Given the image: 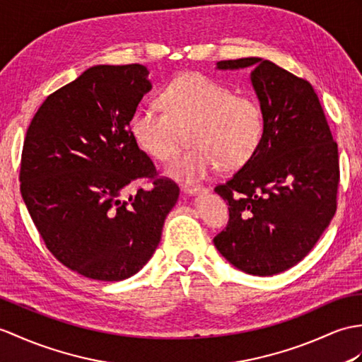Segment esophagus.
I'll use <instances>...</instances> for the list:
<instances>
[{"instance_id": "esophagus-1", "label": "esophagus", "mask_w": 362, "mask_h": 362, "mask_svg": "<svg viewBox=\"0 0 362 362\" xmlns=\"http://www.w3.org/2000/svg\"><path fill=\"white\" fill-rule=\"evenodd\" d=\"M182 191L185 192V194H189V196H197V194H204V192L208 191V188H204V187H182Z\"/></svg>"}]
</instances>
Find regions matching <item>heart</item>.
I'll use <instances>...</instances> for the list:
<instances>
[{"label": "heart", "mask_w": 362, "mask_h": 362, "mask_svg": "<svg viewBox=\"0 0 362 362\" xmlns=\"http://www.w3.org/2000/svg\"><path fill=\"white\" fill-rule=\"evenodd\" d=\"M163 105H141L129 128L137 145L157 160H168L183 145L191 148L165 168L177 182L206 179L217 166L233 171L245 165L264 136V112L253 98L233 95L221 83L200 74L174 80L160 95Z\"/></svg>", "instance_id": "1"}]
</instances>
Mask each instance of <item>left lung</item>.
<instances>
[{
  "label": "left lung",
  "mask_w": 362,
  "mask_h": 362,
  "mask_svg": "<svg viewBox=\"0 0 362 362\" xmlns=\"http://www.w3.org/2000/svg\"><path fill=\"white\" fill-rule=\"evenodd\" d=\"M245 67L264 136L255 156L214 189L230 205L214 245L238 270L273 276L300 262L333 219L338 145L308 81L259 57L216 63L219 71Z\"/></svg>",
  "instance_id": "left-lung-1"
}]
</instances>
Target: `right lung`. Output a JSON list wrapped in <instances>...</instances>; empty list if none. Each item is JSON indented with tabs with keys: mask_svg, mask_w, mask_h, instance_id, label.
Listing matches in <instances>:
<instances>
[{
	"mask_svg": "<svg viewBox=\"0 0 362 362\" xmlns=\"http://www.w3.org/2000/svg\"><path fill=\"white\" fill-rule=\"evenodd\" d=\"M143 64L92 66L50 94L33 117L21 156V196L47 250L95 281L139 273L160 242L179 187L131 136L129 123L153 89Z\"/></svg>",
	"mask_w": 362,
	"mask_h": 362,
	"instance_id": "obj_1",
	"label": "right lung"
}]
</instances>
